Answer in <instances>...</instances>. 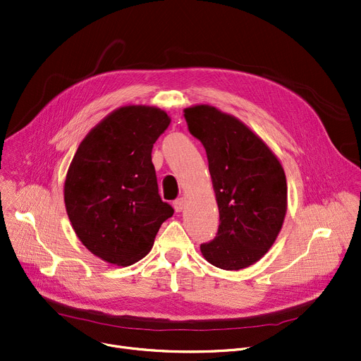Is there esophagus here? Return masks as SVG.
<instances>
[{
  "label": "esophagus",
  "instance_id": "34e87169",
  "mask_svg": "<svg viewBox=\"0 0 361 361\" xmlns=\"http://www.w3.org/2000/svg\"><path fill=\"white\" fill-rule=\"evenodd\" d=\"M185 204H186L185 198H178V200L173 202V208H175V211H176V212H180V211H183V208H185Z\"/></svg>",
  "mask_w": 361,
  "mask_h": 361
}]
</instances>
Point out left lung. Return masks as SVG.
<instances>
[{
	"label": "left lung",
	"instance_id": "left-lung-1",
	"mask_svg": "<svg viewBox=\"0 0 361 361\" xmlns=\"http://www.w3.org/2000/svg\"><path fill=\"white\" fill-rule=\"evenodd\" d=\"M189 133L202 143L215 190L219 226L201 244L204 257L224 270L260 260L279 234L288 186L281 161L250 128L209 105L183 109Z\"/></svg>",
	"mask_w": 361,
	"mask_h": 361
}]
</instances>
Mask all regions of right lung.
<instances>
[{
  "label": "right lung",
  "instance_id": "1",
  "mask_svg": "<svg viewBox=\"0 0 361 361\" xmlns=\"http://www.w3.org/2000/svg\"><path fill=\"white\" fill-rule=\"evenodd\" d=\"M171 118L128 105L105 117L79 145L65 180L72 227L88 250L117 266L143 259L173 208L159 195L152 149Z\"/></svg>",
  "mask_w": 361,
  "mask_h": 361
}]
</instances>
